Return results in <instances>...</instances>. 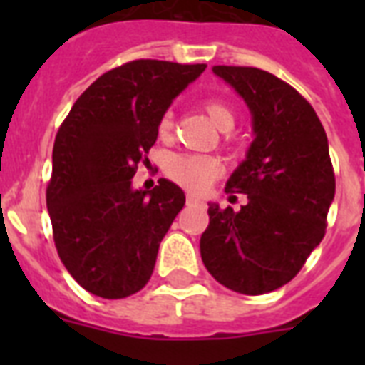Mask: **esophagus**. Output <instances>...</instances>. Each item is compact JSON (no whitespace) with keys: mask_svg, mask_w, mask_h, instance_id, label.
I'll return each instance as SVG.
<instances>
[{"mask_svg":"<svg viewBox=\"0 0 365 365\" xmlns=\"http://www.w3.org/2000/svg\"><path fill=\"white\" fill-rule=\"evenodd\" d=\"M185 202L187 205H197V206H205V202L200 199H197V197H193V195H187V199H185Z\"/></svg>","mask_w":365,"mask_h":365,"instance_id":"34e87169","label":"esophagus"}]
</instances>
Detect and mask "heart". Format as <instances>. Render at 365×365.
I'll list each match as a JSON object with an SVG mask.
<instances>
[{"mask_svg":"<svg viewBox=\"0 0 365 365\" xmlns=\"http://www.w3.org/2000/svg\"><path fill=\"white\" fill-rule=\"evenodd\" d=\"M202 108L212 119V123L222 130H231L237 123V113L227 100L208 96V98L202 100ZM172 126H174L172 113L165 111L157 123L159 136H168L172 132ZM165 170L166 176L170 178L172 182L180 183L182 187H185L191 193L202 195L212 187V183L216 182L217 176L222 174V163L210 155L178 153L172 155L170 159L166 160Z\"/></svg>","mask_w":365,"mask_h":365,"instance_id":"1","label":"heart"}]
</instances>
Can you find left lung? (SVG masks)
Instances as JSON below:
<instances>
[{"label": "left lung", "mask_w": 365, "mask_h": 365, "mask_svg": "<svg viewBox=\"0 0 365 365\" xmlns=\"http://www.w3.org/2000/svg\"><path fill=\"white\" fill-rule=\"evenodd\" d=\"M254 117L255 140L225 193L248 195L235 212L210 205L200 257L212 277L244 295L288 284L326 235L335 195L328 138L312 106L277 76L214 66Z\"/></svg>", "instance_id": "1"}]
</instances>
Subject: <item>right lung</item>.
<instances>
[{
  "mask_svg": "<svg viewBox=\"0 0 365 365\" xmlns=\"http://www.w3.org/2000/svg\"><path fill=\"white\" fill-rule=\"evenodd\" d=\"M205 64L132 60L106 71L60 125L47 208L58 257L79 286L123 299L149 282L159 244L185 205L176 183L130 185L170 102Z\"/></svg>",
  "mask_w": 365,
  "mask_h": 365,
  "instance_id": "1",
  "label": "right lung"
}]
</instances>
